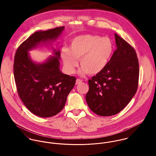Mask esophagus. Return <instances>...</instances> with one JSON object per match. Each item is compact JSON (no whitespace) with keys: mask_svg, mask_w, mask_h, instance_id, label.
<instances>
[{"mask_svg":"<svg viewBox=\"0 0 156 156\" xmlns=\"http://www.w3.org/2000/svg\"><path fill=\"white\" fill-rule=\"evenodd\" d=\"M82 80L81 79H77L76 80V85H78V84H79V83H82Z\"/></svg>","mask_w":156,"mask_h":156,"instance_id":"esophagus-1","label":"esophagus"}]
</instances>
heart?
Returning a JSON list of instances; mask_svg holds the SVG:
<instances>
[{"label": "heart", "mask_w": 156, "mask_h": 156, "mask_svg": "<svg viewBox=\"0 0 156 156\" xmlns=\"http://www.w3.org/2000/svg\"><path fill=\"white\" fill-rule=\"evenodd\" d=\"M113 50L111 40L98 35L85 34L74 37L70 41L69 49L63 47L61 56L67 73L73 74L80 59L81 74L95 75L108 65Z\"/></svg>", "instance_id": "obj_1"}]
</instances>
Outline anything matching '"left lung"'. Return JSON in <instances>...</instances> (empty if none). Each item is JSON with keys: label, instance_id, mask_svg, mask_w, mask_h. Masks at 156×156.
Listing matches in <instances>:
<instances>
[{"label": "left lung", "instance_id": "obj_1", "mask_svg": "<svg viewBox=\"0 0 156 156\" xmlns=\"http://www.w3.org/2000/svg\"><path fill=\"white\" fill-rule=\"evenodd\" d=\"M116 49L103 70L88 80L86 100L90 109L100 116L121 111L135 95L139 66L133 47L115 34Z\"/></svg>", "mask_w": 156, "mask_h": 156}]
</instances>
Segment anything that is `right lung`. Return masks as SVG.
Wrapping results in <instances>:
<instances>
[{"instance_id":"obj_1","label":"right lung","mask_w":156,"mask_h":156,"mask_svg":"<svg viewBox=\"0 0 156 156\" xmlns=\"http://www.w3.org/2000/svg\"><path fill=\"white\" fill-rule=\"evenodd\" d=\"M64 29L60 26L36 32L23 42L16 52L13 68L18 94L25 106L40 117L53 116L62 110L76 78L60 71L59 51H55L56 56L41 64L34 63L27 51L42 41L56 39Z\"/></svg>"}]
</instances>
